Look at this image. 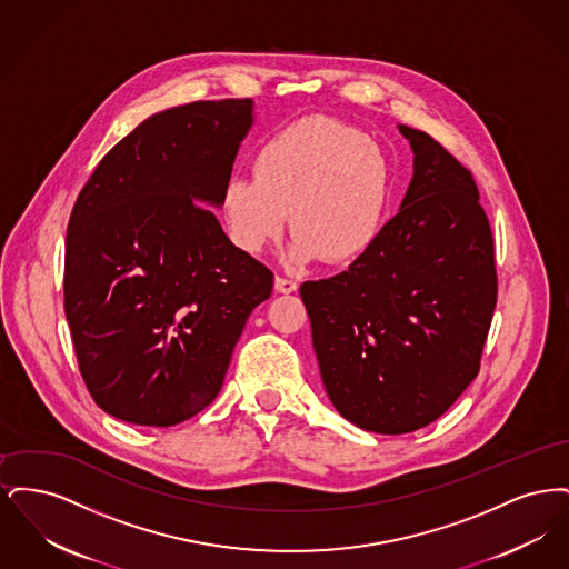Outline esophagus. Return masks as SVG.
<instances>
[{"label": "esophagus", "mask_w": 569, "mask_h": 569, "mask_svg": "<svg viewBox=\"0 0 569 569\" xmlns=\"http://www.w3.org/2000/svg\"><path fill=\"white\" fill-rule=\"evenodd\" d=\"M297 288L298 283L295 279H290V277H281V274H277V277H274V290H277V292H281V295H290V292H295Z\"/></svg>", "instance_id": "esophagus-1"}]
</instances>
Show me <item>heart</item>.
<instances>
[{
  "label": "heart",
  "mask_w": 569,
  "mask_h": 569,
  "mask_svg": "<svg viewBox=\"0 0 569 569\" xmlns=\"http://www.w3.org/2000/svg\"><path fill=\"white\" fill-rule=\"evenodd\" d=\"M392 202V163L376 140L339 121L302 119L271 136L253 179L232 177L221 193L228 232L247 253L297 234L290 260L348 264L378 241Z\"/></svg>",
  "instance_id": "heart-1"
}]
</instances>
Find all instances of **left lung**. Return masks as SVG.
<instances>
[{"label":"left lung","mask_w":569,"mask_h":569,"mask_svg":"<svg viewBox=\"0 0 569 569\" xmlns=\"http://www.w3.org/2000/svg\"><path fill=\"white\" fill-rule=\"evenodd\" d=\"M413 151L401 211L348 271L305 281L326 392L365 431L437 420L480 371L497 305L495 243L471 170L433 136L399 126Z\"/></svg>","instance_id":"left-lung-1"}]
</instances>
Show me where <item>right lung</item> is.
Returning a JSON list of instances; mask_svg holds the SVG:
<instances>
[{
	"mask_svg": "<svg viewBox=\"0 0 569 569\" xmlns=\"http://www.w3.org/2000/svg\"><path fill=\"white\" fill-rule=\"evenodd\" d=\"M253 102L163 110L84 183L66 234L63 307L84 386L107 413L172 427L211 406L272 272L217 217Z\"/></svg>",
	"mask_w": 569,
	"mask_h": 569,
	"instance_id": "obj_1",
	"label": "right lung"
}]
</instances>
